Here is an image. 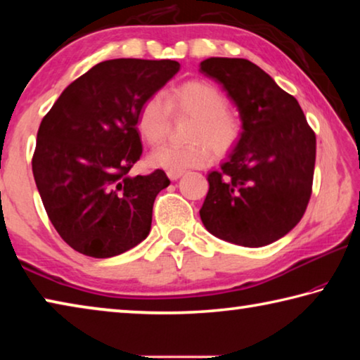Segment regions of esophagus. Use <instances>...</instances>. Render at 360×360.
<instances>
[{"instance_id": "1", "label": "esophagus", "mask_w": 360, "mask_h": 360, "mask_svg": "<svg viewBox=\"0 0 360 360\" xmlns=\"http://www.w3.org/2000/svg\"><path fill=\"white\" fill-rule=\"evenodd\" d=\"M168 178L172 181H178L182 174H184V172H168Z\"/></svg>"}]
</instances>
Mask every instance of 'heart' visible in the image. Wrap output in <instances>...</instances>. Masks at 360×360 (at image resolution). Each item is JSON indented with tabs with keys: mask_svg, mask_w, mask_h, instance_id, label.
Returning <instances> with one entry per match:
<instances>
[{
	"mask_svg": "<svg viewBox=\"0 0 360 360\" xmlns=\"http://www.w3.org/2000/svg\"><path fill=\"white\" fill-rule=\"evenodd\" d=\"M229 100L221 89L206 81H187L165 94L152 95L143 101L136 114V129L149 144L160 143L167 136L169 114L192 115L187 129L188 143H168L150 152L152 167L168 172H184L203 167L216 155H227L243 138V120L231 112Z\"/></svg>",
	"mask_w": 360,
	"mask_h": 360,
	"instance_id": "b5f03b06",
	"label": "heart"
}]
</instances>
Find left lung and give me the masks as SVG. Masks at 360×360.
Here are the masks:
<instances>
[{
	"instance_id": "1",
	"label": "left lung",
	"mask_w": 360,
	"mask_h": 360,
	"mask_svg": "<svg viewBox=\"0 0 360 360\" xmlns=\"http://www.w3.org/2000/svg\"><path fill=\"white\" fill-rule=\"evenodd\" d=\"M202 72L224 85L238 106L243 138L200 210L208 231L246 248L283 238L303 217L313 192L316 135L294 96L246 58L212 57Z\"/></svg>"
}]
</instances>
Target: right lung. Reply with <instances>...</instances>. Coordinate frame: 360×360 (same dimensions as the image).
<instances>
[{"mask_svg": "<svg viewBox=\"0 0 360 360\" xmlns=\"http://www.w3.org/2000/svg\"><path fill=\"white\" fill-rule=\"evenodd\" d=\"M174 60L115 58L63 90L42 119L32 167L49 219L66 245L106 259L149 235L163 169L131 178L143 154L136 114L176 72Z\"/></svg>", "mask_w": 360, "mask_h": 360, "instance_id": "right-lung-1", "label": "right lung"}]
</instances>
